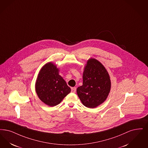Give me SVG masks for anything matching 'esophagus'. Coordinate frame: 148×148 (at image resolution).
Listing matches in <instances>:
<instances>
[{"mask_svg": "<svg viewBox=\"0 0 148 148\" xmlns=\"http://www.w3.org/2000/svg\"><path fill=\"white\" fill-rule=\"evenodd\" d=\"M76 88H72L71 89V92H73V93H75V92H76Z\"/></svg>", "mask_w": 148, "mask_h": 148, "instance_id": "34e87169", "label": "esophagus"}]
</instances>
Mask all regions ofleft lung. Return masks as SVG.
Returning a JSON list of instances; mask_svg holds the SVG:
<instances>
[{
  "instance_id": "obj_1",
  "label": "left lung",
  "mask_w": 148,
  "mask_h": 148,
  "mask_svg": "<svg viewBox=\"0 0 148 148\" xmlns=\"http://www.w3.org/2000/svg\"><path fill=\"white\" fill-rule=\"evenodd\" d=\"M111 82L108 71L98 60L90 58L84 68L83 85L77 89L83 105L90 108L99 106L106 100Z\"/></svg>"
}]
</instances>
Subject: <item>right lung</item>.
Segmentation results:
<instances>
[{
  "label": "right lung",
  "instance_id": "1",
  "mask_svg": "<svg viewBox=\"0 0 148 148\" xmlns=\"http://www.w3.org/2000/svg\"><path fill=\"white\" fill-rule=\"evenodd\" d=\"M59 68L52 62L41 68L35 83V90L38 98L48 106L58 105L71 91L63 78L59 75Z\"/></svg>",
  "mask_w": 148,
  "mask_h": 148
}]
</instances>
